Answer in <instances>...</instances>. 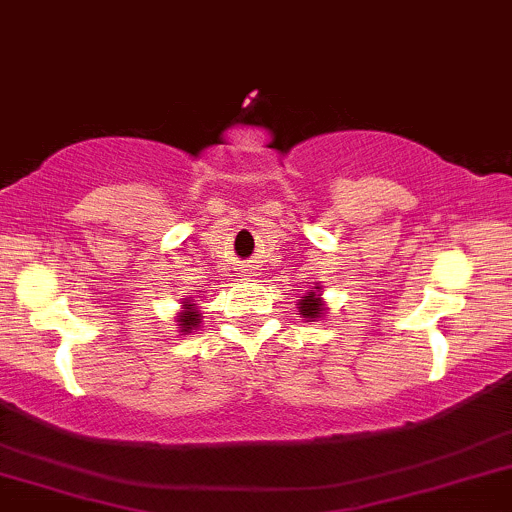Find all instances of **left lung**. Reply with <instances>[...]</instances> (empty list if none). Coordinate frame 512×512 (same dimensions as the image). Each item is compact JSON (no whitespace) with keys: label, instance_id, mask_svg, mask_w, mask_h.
I'll list each match as a JSON object with an SVG mask.
<instances>
[{"label":"left lung","instance_id":"8db88e82","mask_svg":"<svg viewBox=\"0 0 512 512\" xmlns=\"http://www.w3.org/2000/svg\"><path fill=\"white\" fill-rule=\"evenodd\" d=\"M296 308H299V313L303 318L308 320H316L323 316L325 311V303L323 299H320V286H316V289L306 291V296H301L299 303H296Z\"/></svg>","mask_w":512,"mask_h":512}]
</instances>
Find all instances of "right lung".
Instances as JSON below:
<instances>
[{"instance_id":"add662e5","label":"right lung","mask_w":512,"mask_h":512,"mask_svg":"<svg viewBox=\"0 0 512 512\" xmlns=\"http://www.w3.org/2000/svg\"><path fill=\"white\" fill-rule=\"evenodd\" d=\"M201 323V313L196 311V303L192 301H184V311L177 316V325H179V333H192V330L199 328Z\"/></svg>"}]
</instances>
